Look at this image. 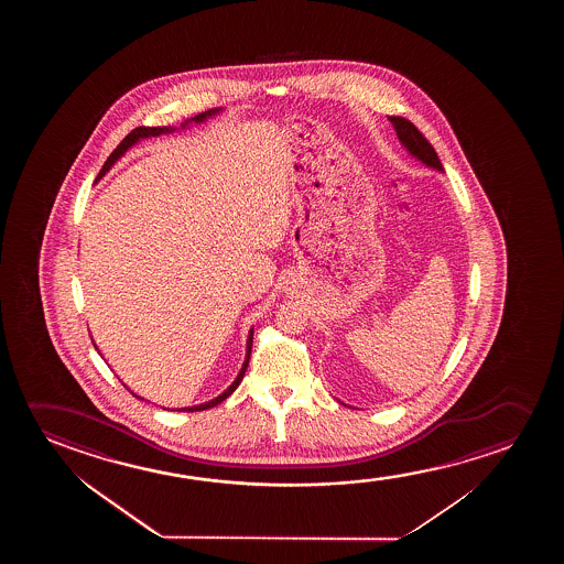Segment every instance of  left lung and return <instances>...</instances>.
<instances>
[{
    "label": "left lung",
    "mask_w": 564,
    "mask_h": 564,
    "mask_svg": "<svg viewBox=\"0 0 564 564\" xmlns=\"http://www.w3.org/2000/svg\"><path fill=\"white\" fill-rule=\"evenodd\" d=\"M389 119L394 124L397 137L406 147L410 154L416 155L417 160H422L425 165H430L433 170L443 171V165H441L440 158H437V152L433 150L432 142L425 139L422 132L417 131L416 124L410 123L409 119H404V117L393 116Z\"/></svg>",
    "instance_id": "obj_1"
}]
</instances>
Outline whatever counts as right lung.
Returning <instances> with one entry per match:
<instances>
[{
	"label": "right lung",
	"mask_w": 564,
	"mask_h": 564,
	"mask_svg": "<svg viewBox=\"0 0 564 564\" xmlns=\"http://www.w3.org/2000/svg\"><path fill=\"white\" fill-rule=\"evenodd\" d=\"M217 109H212V111H206V113H200V116H194L193 119H188V121H196V123H200V121H204L206 117L214 116L216 113ZM188 121H186V124H188ZM173 129H170V127H137L134 131L129 132L127 137H124L123 140H121V144L109 154L108 160H106V163H104V167H101L100 175L98 177H101V175H106V171H109V167L113 165V163L121 158V155L129 150V148L132 147V144H137L140 139H148V137H160V134H163V132H171ZM252 339H254V329H250V333H248V340H247V358H245V364H242V368H240L239 376H237V379L232 381L231 386L227 387L225 389L224 393L219 394V397H216V399H212V401L204 402V404H198V406H191V409H181L186 410V412H198V410H208L212 409V406H217L219 402H224L229 394L239 387L240 381H242V378H245V371H247L248 362H250V352H252Z\"/></svg>",
	"instance_id": "obj_1"
}]
</instances>
